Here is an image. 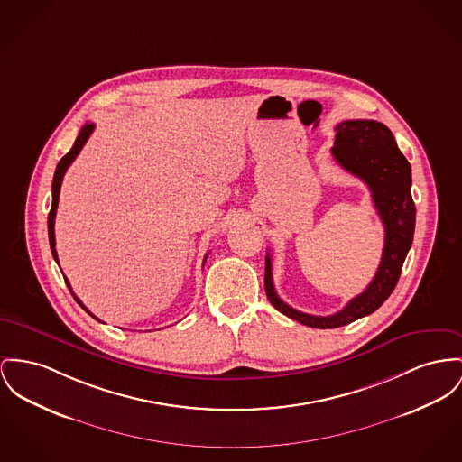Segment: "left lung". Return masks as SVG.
Masks as SVG:
<instances>
[{
    "instance_id": "left-lung-1",
    "label": "left lung",
    "mask_w": 462,
    "mask_h": 462,
    "mask_svg": "<svg viewBox=\"0 0 462 462\" xmlns=\"http://www.w3.org/2000/svg\"><path fill=\"white\" fill-rule=\"evenodd\" d=\"M331 152L343 170L368 185L374 208L385 227V244L380 266L368 287L338 313L328 317L300 311L278 298L272 275V257L266 254L264 291L270 303L280 313L317 329L346 326L382 307L400 280L401 268L415 231L411 168L385 124L365 119L339 123Z\"/></svg>"
}]
</instances>
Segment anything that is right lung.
<instances>
[{"label":"right lung","instance_id":"obj_1","mask_svg":"<svg viewBox=\"0 0 462 462\" xmlns=\"http://www.w3.org/2000/svg\"><path fill=\"white\" fill-rule=\"evenodd\" d=\"M94 131V124L88 123L84 124V127L80 129V133H79V136H77V140H75V143H73V147H71V151L68 152V154L62 157L61 161L58 162V168H56V173H54V180H52V207H51V212H49V242H51V250H52V255H54V259H56V263L60 264V261H58V252H56V235H54V220H56V210H58V201H60V190H61V182L62 177H64V173H66V170L69 168V164L75 161V157L79 155V152L82 151V147L86 145V142L89 140V136H91V133ZM205 261H207V255H205ZM66 280V278H64ZM66 283H68V287H69V282L66 280ZM69 291H71V287H69ZM73 294V292H71ZM73 298L77 300V303L80 305V307L84 308L91 317H94L93 313L88 310V308L82 305V301L73 294ZM96 320H97V317H94Z\"/></svg>","mask_w":462,"mask_h":462}]
</instances>
